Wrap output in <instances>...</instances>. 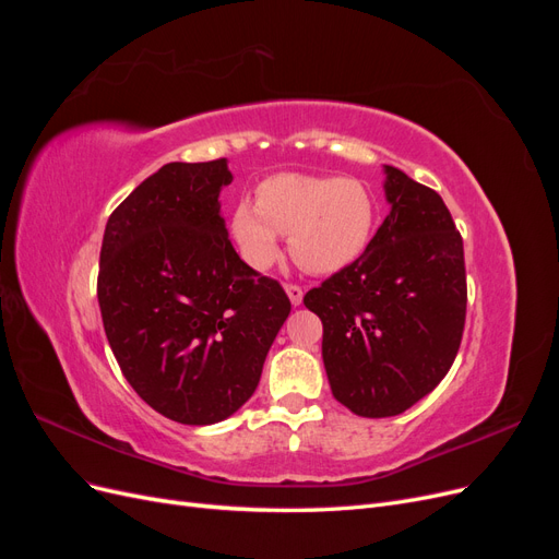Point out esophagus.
Instances as JSON below:
<instances>
[{
  "mask_svg": "<svg viewBox=\"0 0 559 559\" xmlns=\"http://www.w3.org/2000/svg\"><path fill=\"white\" fill-rule=\"evenodd\" d=\"M284 292H286V296H289L292 306H300V302H302V294H306V292L300 289L298 284H286V286H284Z\"/></svg>",
  "mask_w": 559,
  "mask_h": 559,
  "instance_id": "obj_1",
  "label": "esophagus"
}]
</instances>
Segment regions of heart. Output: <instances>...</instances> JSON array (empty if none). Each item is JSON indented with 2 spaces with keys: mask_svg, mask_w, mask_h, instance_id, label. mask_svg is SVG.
I'll list each match as a JSON object with an SVG mask.
<instances>
[{
  "mask_svg": "<svg viewBox=\"0 0 559 559\" xmlns=\"http://www.w3.org/2000/svg\"><path fill=\"white\" fill-rule=\"evenodd\" d=\"M376 224L364 181L282 173L259 183V202H238L230 230L253 267L273 265L282 235H292L294 259L314 275H331L361 257Z\"/></svg>",
  "mask_w": 559,
  "mask_h": 559,
  "instance_id": "obj_1",
  "label": "heart"
}]
</instances>
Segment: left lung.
Returning a JSON list of instances; mask_svg holds the SVG:
<instances>
[{
  "label": "left lung",
  "mask_w": 559,
  "mask_h": 559,
  "mask_svg": "<svg viewBox=\"0 0 559 559\" xmlns=\"http://www.w3.org/2000/svg\"><path fill=\"white\" fill-rule=\"evenodd\" d=\"M389 214L361 257L308 292L333 396L361 417L408 411L445 378L466 319L464 242L443 198L384 165Z\"/></svg>",
  "instance_id": "1"
}]
</instances>
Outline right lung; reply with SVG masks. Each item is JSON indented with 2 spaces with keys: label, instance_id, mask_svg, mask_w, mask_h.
<instances>
[{
  "label": "right lung",
  "instance_id": "add662e5",
  "mask_svg": "<svg viewBox=\"0 0 559 559\" xmlns=\"http://www.w3.org/2000/svg\"><path fill=\"white\" fill-rule=\"evenodd\" d=\"M228 160L167 163L105 228L97 300L114 357L151 408L216 425L257 392L292 312L280 282L249 267L222 216Z\"/></svg>",
  "mask_w": 559,
  "mask_h": 559
}]
</instances>
